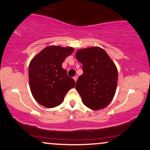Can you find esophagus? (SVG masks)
Masks as SVG:
<instances>
[{"label":"esophagus","instance_id":"esophagus-1","mask_svg":"<svg viewBox=\"0 0 150 150\" xmlns=\"http://www.w3.org/2000/svg\"><path fill=\"white\" fill-rule=\"evenodd\" d=\"M73 79H74V80L75 81V82H76L77 80V75H75V76H74V77H73Z\"/></svg>","mask_w":150,"mask_h":150}]
</instances>
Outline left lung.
<instances>
[{
    "label": "left lung",
    "instance_id": "left-lung-1",
    "mask_svg": "<svg viewBox=\"0 0 150 150\" xmlns=\"http://www.w3.org/2000/svg\"><path fill=\"white\" fill-rule=\"evenodd\" d=\"M76 58L83 74L77 81V91L83 104L92 110L102 109L112 101L116 91L118 70L104 49L98 46L78 49Z\"/></svg>",
    "mask_w": 150,
    "mask_h": 150
}]
</instances>
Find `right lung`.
Instances as JSON below:
<instances>
[{
	"label": "right lung",
	"instance_id": "right-lung-1",
	"mask_svg": "<svg viewBox=\"0 0 150 150\" xmlns=\"http://www.w3.org/2000/svg\"><path fill=\"white\" fill-rule=\"evenodd\" d=\"M73 51L70 46H49L32 59L29 82L32 96L39 104L46 108L58 106L66 93L75 87V80L62 68V63Z\"/></svg>",
	"mask_w": 150,
	"mask_h": 150
}]
</instances>
